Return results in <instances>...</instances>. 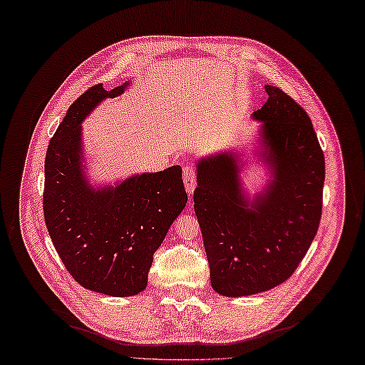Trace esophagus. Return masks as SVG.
<instances>
[{"mask_svg": "<svg viewBox=\"0 0 365 365\" xmlns=\"http://www.w3.org/2000/svg\"><path fill=\"white\" fill-rule=\"evenodd\" d=\"M182 178H184V185H185L187 193L192 195L195 187H196V169L193 168V165H185L182 170Z\"/></svg>", "mask_w": 365, "mask_h": 365, "instance_id": "1", "label": "esophagus"}]
</instances>
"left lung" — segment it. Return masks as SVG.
Listing matches in <instances>:
<instances>
[{"instance_id":"1","label":"left lung","mask_w":365,"mask_h":365,"mask_svg":"<svg viewBox=\"0 0 365 365\" xmlns=\"http://www.w3.org/2000/svg\"><path fill=\"white\" fill-rule=\"evenodd\" d=\"M268 101L252 157L267 181L251 195L242 181L245 149L196 161L195 213L201 225L212 288L224 297L269 291L288 280L311 247L322 219L324 155L311 118L280 88Z\"/></svg>"}]
</instances>
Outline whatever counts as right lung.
Listing matches in <instances>:
<instances>
[{
    "label": "right lung",
    "mask_w": 365,
    "mask_h": 365,
    "mask_svg": "<svg viewBox=\"0 0 365 365\" xmlns=\"http://www.w3.org/2000/svg\"><path fill=\"white\" fill-rule=\"evenodd\" d=\"M132 81L96 85L70 106L46 157L43 217L65 268L85 289L109 297L145 291L155 252L187 204L180 165L96 184L88 173L82 121Z\"/></svg>",
    "instance_id": "add662e5"
}]
</instances>
